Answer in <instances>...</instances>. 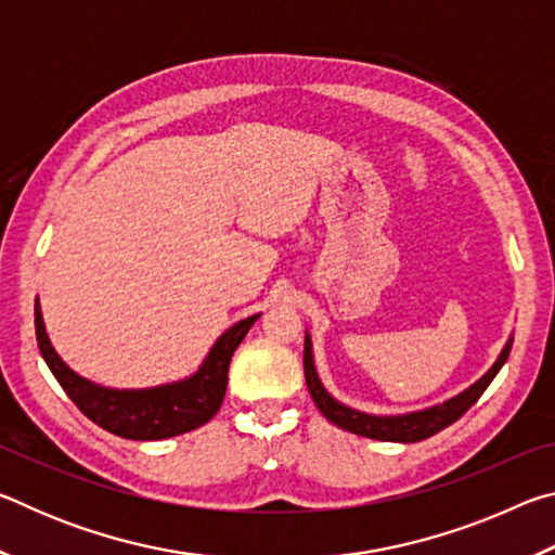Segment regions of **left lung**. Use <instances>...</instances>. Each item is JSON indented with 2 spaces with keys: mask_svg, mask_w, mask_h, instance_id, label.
Wrapping results in <instances>:
<instances>
[{
  "mask_svg": "<svg viewBox=\"0 0 555 555\" xmlns=\"http://www.w3.org/2000/svg\"><path fill=\"white\" fill-rule=\"evenodd\" d=\"M512 350V340L504 345V350L500 354V360L492 364V370L485 374L482 379H477L473 387L465 389L463 393H457L455 399H450L446 403H438L434 409L426 411H416V413H406V416H370V413H360L350 406H343L337 403L331 393L323 389L321 379H318L315 367H313V352H311V337L306 335V345H304V374H306V384L308 391L315 401V406L321 409L323 416L335 424L337 428L350 430V434L364 436V438H374V440H393V443H416V440H424L436 436L438 430L448 428L450 424L463 416V413L473 406V403L482 397V391L490 387V382L496 377V372L502 370V364L506 362Z\"/></svg>",
  "mask_w": 555,
  "mask_h": 555,
  "instance_id": "obj_1",
  "label": "left lung"
}]
</instances>
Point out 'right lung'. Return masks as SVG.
Listing matches in <instances>:
<instances>
[{
	"mask_svg": "<svg viewBox=\"0 0 555 555\" xmlns=\"http://www.w3.org/2000/svg\"><path fill=\"white\" fill-rule=\"evenodd\" d=\"M257 318L259 315L244 318L237 325H232L215 343L208 360L191 379L144 391L102 389L65 367L46 335L39 304H36V340H39V350L53 377L92 424L119 438L162 440L201 428L220 411L224 391H228L230 360Z\"/></svg>",
	"mask_w": 555,
	"mask_h": 555,
	"instance_id": "right-lung-1",
	"label": "right lung"
}]
</instances>
